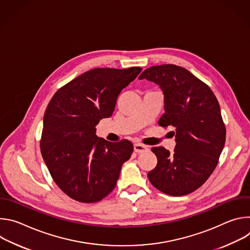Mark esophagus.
Wrapping results in <instances>:
<instances>
[{
  "label": "esophagus",
  "mask_w": 250,
  "mask_h": 250,
  "mask_svg": "<svg viewBox=\"0 0 250 250\" xmlns=\"http://www.w3.org/2000/svg\"><path fill=\"white\" fill-rule=\"evenodd\" d=\"M149 148L147 146H145L142 144H134V151L135 152H145V151H147Z\"/></svg>",
  "instance_id": "esophagus-1"
}]
</instances>
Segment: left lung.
Returning <instances> with one entry per match:
<instances>
[{"label":"left lung","instance_id":"8db88e82","mask_svg":"<svg viewBox=\"0 0 250 250\" xmlns=\"http://www.w3.org/2000/svg\"><path fill=\"white\" fill-rule=\"evenodd\" d=\"M139 79L162 89L165 113L158 125L172 126L177 142L172 154L163 146L151 148L157 165L148 172V179L164 194H190L208 179L225 146L226 125L219 102L206 83L181 66H152Z\"/></svg>","mask_w":250,"mask_h":250}]
</instances>
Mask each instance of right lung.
Listing matches in <instances>:
<instances>
[{"label":"right lung","mask_w":250,"mask_h":250,"mask_svg":"<svg viewBox=\"0 0 250 250\" xmlns=\"http://www.w3.org/2000/svg\"><path fill=\"white\" fill-rule=\"evenodd\" d=\"M141 70L95 68L51 98L43 118L41 150L53 181L71 199L99 202L116 187L133 146L127 139L115 144L98 139L96 125L112 116L118 96Z\"/></svg>","instance_id":"add662e5"}]
</instances>
